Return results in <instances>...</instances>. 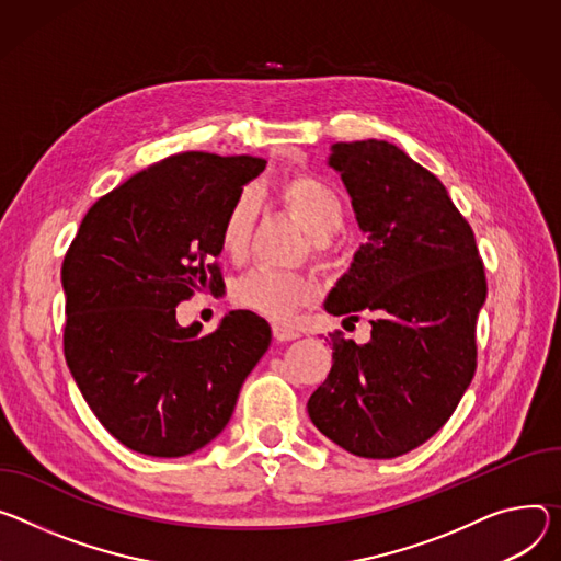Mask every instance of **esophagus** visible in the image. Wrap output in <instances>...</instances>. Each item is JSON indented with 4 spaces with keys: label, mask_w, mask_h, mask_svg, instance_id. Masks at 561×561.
<instances>
[{
    "label": "esophagus",
    "mask_w": 561,
    "mask_h": 561,
    "mask_svg": "<svg viewBox=\"0 0 561 561\" xmlns=\"http://www.w3.org/2000/svg\"><path fill=\"white\" fill-rule=\"evenodd\" d=\"M273 335H275V340H279V342H290V340H297V337H299V331H295V329H290V327L275 324V327H273Z\"/></svg>",
    "instance_id": "obj_1"
}]
</instances>
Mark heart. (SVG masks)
Wrapping results in <instances>:
<instances>
[{
    "mask_svg": "<svg viewBox=\"0 0 561 561\" xmlns=\"http://www.w3.org/2000/svg\"><path fill=\"white\" fill-rule=\"evenodd\" d=\"M279 198L299 219L304 230L313 237V248L320 254H329L333 250L331 237L344 221V206L337 192L324 181L304 174L286 179L279 185ZM254 215H257V198L250 190L239 192L224 213L219 224V245L230 260H241L245 254ZM316 293L318 284L313 277L268 266L248 271L232 286V297L239 307L277 322L288 320L299 307L309 304Z\"/></svg>",
    "mask_w": 561,
    "mask_h": 561,
    "instance_id": "obj_1",
    "label": "heart"
}]
</instances>
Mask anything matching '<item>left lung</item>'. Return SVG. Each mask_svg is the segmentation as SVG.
<instances>
[{
	"label": "left lung",
	"instance_id": "1",
	"mask_svg": "<svg viewBox=\"0 0 561 561\" xmlns=\"http://www.w3.org/2000/svg\"><path fill=\"white\" fill-rule=\"evenodd\" d=\"M367 241L324 299L342 322L371 316V340L331 335L333 365L309 398L313 425L363 458L432 438L477 369L485 273L470 224L445 185L387 140L331 145L327 161Z\"/></svg>",
	"mask_w": 561,
	"mask_h": 561
}]
</instances>
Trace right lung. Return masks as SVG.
<instances>
[{
  "label": "right lung",
  "mask_w": 561,
  "mask_h": 561,
  "mask_svg": "<svg viewBox=\"0 0 561 561\" xmlns=\"http://www.w3.org/2000/svg\"><path fill=\"white\" fill-rule=\"evenodd\" d=\"M264 168L257 157H170L98 198L67 252L69 371L95 419L138 454L179 458L215 440L271 346L268 322L250 311L208 335L176 322L194 290L221 288V217Z\"/></svg>",
  "instance_id": "add662e5"
}]
</instances>
